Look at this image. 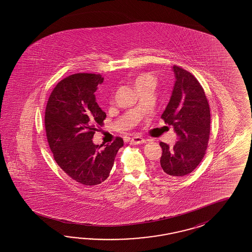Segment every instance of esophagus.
Wrapping results in <instances>:
<instances>
[{
	"label": "esophagus",
	"instance_id": "esophagus-1",
	"mask_svg": "<svg viewBox=\"0 0 252 252\" xmlns=\"http://www.w3.org/2000/svg\"><path fill=\"white\" fill-rule=\"evenodd\" d=\"M145 139L142 138L141 137H132L131 140H130V144H133V145H137V144H142V143H145Z\"/></svg>",
	"mask_w": 252,
	"mask_h": 252
}]
</instances>
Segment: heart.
<instances>
[{
  "label": "heart",
  "mask_w": 252,
  "mask_h": 252,
  "mask_svg": "<svg viewBox=\"0 0 252 252\" xmlns=\"http://www.w3.org/2000/svg\"><path fill=\"white\" fill-rule=\"evenodd\" d=\"M147 83H155V79L152 75L150 74H142L140 76H137L135 80V86L136 88L143 86V85L147 84Z\"/></svg>",
  "instance_id": "heart-1"
}]
</instances>
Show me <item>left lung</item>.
Instances as JSON below:
<instances>
[{
  "label": "left lung",
  "mask_w": 252,
  "mask_h": 252,
  "mask_svg": "<svg viewBox=\"0 0 252 252\" xmlns=\"http://www.w3.org/2000/svg\"><path fill=\"white\" fill-rule=\"evenodd\" d=\"M176 82L161 115L173 126L178 140L174 147L160 142V167L169 176L182 177L193 172L205 155L211 128V114L205 92L189 71L173 66Z\"/></svg>",
  "instance_id": "left-lung-1"
}]
</instances>
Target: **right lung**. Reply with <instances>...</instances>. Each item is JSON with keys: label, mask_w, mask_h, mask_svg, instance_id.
<instances>
[{"label": "right lung", "mask_w": 252, "mask_h": 252, "mask_svg": "<svg viewBox=\"0 0 252 252\" xmlns=\"http://www.w3.org/2000/svg\"><path fill=\"white\" fill-rule=\"evenodd\" d=\"M102 82L100 75H71L56 85L46 106V136L54 160L69 177L88 187L106 180L124 146L120 137L104 148L92 141L106 117L95 97Z\"/></svg>", "instance_id": "right-lung-1"}]
</instances>
